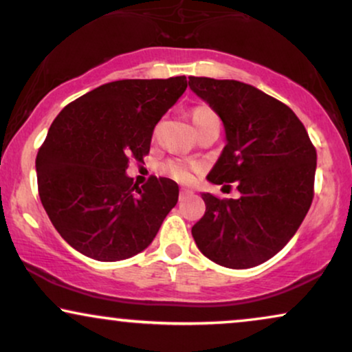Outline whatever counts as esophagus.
Masks as SVG:
<instances>
[{"instance_id":"1","label":"esophagus","mask_w":352,"mask_h":352,"mask_svg":"<svg viewBox=\"0 0 352 352\" xmlns=\"http://www.w3.org/2000/svg\"><path fill=\"white\" fill-rule=\"evenodd\" d=\"M191 193H193V191H191V190H188V188H182V190H180V199L190 197Z\"/></svg>"}]
</instances>
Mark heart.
<instances>
[{"label":"heart","instance_id":"b5f03b06","mask_svg":"<svg viewBox=\"0 0 352 352\" xmlns=\"http://www.w3.org/2000/svg\"><path fill=\"white\" fill-rule=\"evenodd\" d=\"M190 118L191 122H193L195 128H197V133L199 130H203L204 126H208V124L219 123L216 112L208 105H197L195 109H191ZM195 170H198V164L195 162H185V161H177V159H170V161L162 164V172L175 182H180V184H188L191 177H193Z\"/></svg>","mask_w":352,"mask_h":352}]
</instances>
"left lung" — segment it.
I'll use <instances>...</instances> for the list:
<instances>
[{
  "instance_id": "obj_1",
  "label": "left lung",
  "mask_w": 352,
  "mask_h": 352,
  "mask_svg": "<svg viewBox=\"0 0 352 352\" xmlns=\"http://www.w3.org/2000/svg\"><path fill=\"white\" fill-rule=\"evenodd\" d=\"M190 89L224 123V149L208 173L237 185V199L201 193L204 216L191 228L199 252L226 268L265 263L286 245L314 199L317 153L296 113L234 79L188 78Z\"/></svg>"
}]
</instances>
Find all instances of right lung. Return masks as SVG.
Listing matches in <instances>:
<instances>
[{
	"label": "right lung",
	"mask_w": 352,
	"mask_h": 352,
	"mask_svg": "<svg viewBox=\"0 0 352 352\" xmlns=\"http://www.w3.org/2000/svg\"><path fill=\"white\" fill-rule=\"evenodd\" d=\"M186 78L107 82L58 113L35 159L40 201L58 234L97 261L135 256L179 201V185L126 175L149 153L154 126L180 99Z\"/></svg>",
	"instance_id": "1"
}]
</instances>
